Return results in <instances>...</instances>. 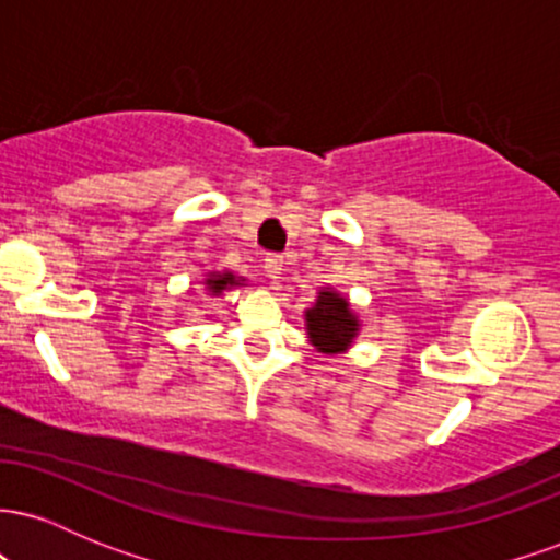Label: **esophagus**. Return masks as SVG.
<instances>
[{"label":"esophagus","mask_w":560,"mask_h":560,"mask_svg":"<svg viewBox=\"0 0 560 560\" xmlns=\"http://www.w3.org/2000/svg\"><path fill=\"white\" fill-rule=\"evenodd\" d=\"M262 271L271 276V279H279V273L284 271V258H281V255H268V258L262 260Z\"/></svg>","instance_id":"obj_1"}]
</instances>
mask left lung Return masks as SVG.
<instances>
[{"instance_id": "8db88e82", "label": "left lung", "mask_w": 560, "mask_h": 560, "mask_svg": "<svg viewBox=\"0 0 560 560\" xmlns=\"http://www.w3.org/2000/svg\"><path fill=\"white\" fill-rule=\"evenodd\" d=\"M305 329L311 345L326 355H337L352 345L361 331V320L350 311V302L334 289H320L316 305L305 311Z\"/></svg>"}]
</instances>
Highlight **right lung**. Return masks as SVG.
<instances>
[{"label": "right lung", "instance_id": "1", "mask_svg": "<svg viewBox=\"0 0 560 560\" xmlns=\"http://www.w3.org/2000/svg\"><path fill=\"white\" fill-rule=\"evenodd\" d=\"M242 276H234V273H210L208 279H205V284H208V289L213 294H221V292H226V289H231V287H242Z\"/></svg>", "mask_w": 560, "mask_h": 560}]
</instances>
